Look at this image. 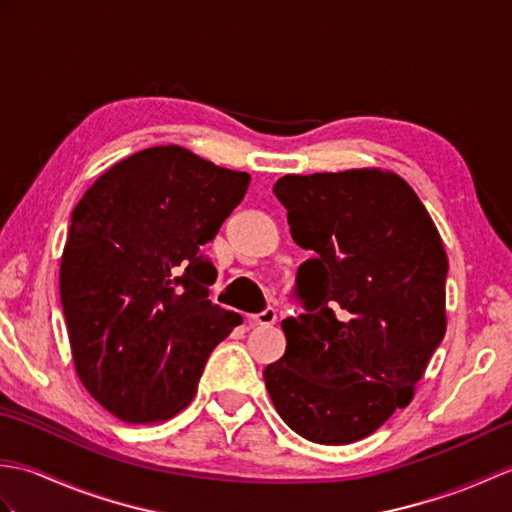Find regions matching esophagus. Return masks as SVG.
<instances>
[{
    "instance_id": "1",
    "label": "esophagus",
    "mask_w": 512,
    "mask_h": 512,
    "mask_svg": "<svg viewBox=\"0 0 512 512\" xmlns=\"http://www.w3.org/2000/svg\"><path fill=\"white\" fill-rule=\"evenodd\" d=\"M250 321H253L255 325H273L277 321V312H275V308H266L264 312L253 314Z\"/></svg>"
}]
</instances>
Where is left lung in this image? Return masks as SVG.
Segmentation results:
<instances>
[{"mask_svg": "<svg viewBox=\"0 0 512 512\" xmlns=\"http://www.w3.org/2000/svg\"><path fill=\"white\" fill-rule=\"evenodd\" d=\"M306 314L281 321L286 354L264 369L288 427L350 444L407 407L447 332L449 259L429 211L383 169L279 178Z\"/></svg>", "mask_w": 512, "mask_h": 512, "instance_id": "8db88e82", "label": "left lung"}]
</instances>
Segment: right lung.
Returning a JSON list of instances; mask_svg holds the SVG:
<instances>
[{
  "instance_id": "add662e5",
  "label": "right lung",
  "mask_w": 512,
  "mask_h": 512,
  "mask_svg": "<svg viewBox=\"0 0 512 512\" xmlns=\"http://www.w3.org/2000/svg\"><path fill=\"white\" fill-rule=\"evenodd\" d=\"M250 176L193 151L149 147L107 169L72 211L61 303L76 374L123 422L176 416L237 312L209 301L217 270L202 246Z\"/></svg>"
}]
</instances>
